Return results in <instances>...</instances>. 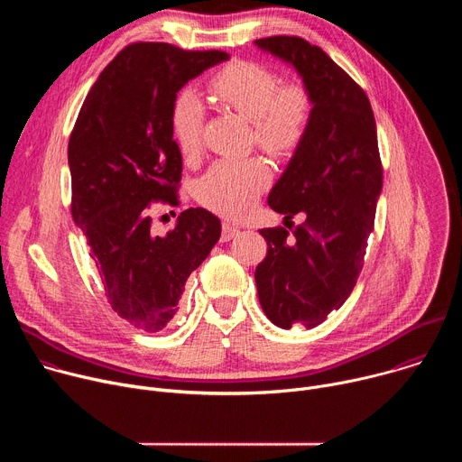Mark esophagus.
<instances>
[{
  "mask_svg": "<svg viewBox=\"0 0 462 462\" xmlns=\"http://www.w3.org/2000/svg\"><path fill=\"white\" fill-rule=\"evenodd\" d=\"M239 234V228L232 223H223V230H221V241H230Z\"/></svg>",
  "mask_w": 462,
  "mask_h": 462,
  "instance_id": "34e87169",
  "label": "esophagus"
}]
</instances>
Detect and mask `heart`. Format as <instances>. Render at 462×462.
Returning <instances> with one entry per match:
<instances>
[{
	"instance_id": "obj_1",
	"label": "heart",
	"mask_w": 462,
	"mask_h": 462,
	"mask_svg": "<svg viewBox=\"0 0 462 462\" xmlns=\"http://www.w3.org/2000/svg\"><path fill=\"white\" fill-rule=\"evenodd\" d=\"M212 97L252 122L255 143L273 155L292 153L305 139L312 100L300 84L282 86L280 77L255 61H234L208 84ZM205 106L193 91H182L171 106V131L184 157L199 153L203 144ZM271 180L259 159L217 161L197 182V199L228 216H245Z\"/></svg>"
}]
</instances>
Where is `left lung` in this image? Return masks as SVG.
Masks as SVG:
<instances>
[{
    "label": "left lung",
    "mask_w": 462,
    "mask_h": 462,
    "mask_svg": "<svg viewBox=\"0 0 462 462\" xmlns=\"http://www.w3.org/2000/svg\"><path fill=\"white\" fill-rule=\"evenodd\" d=\"M254 45L298 73L312 100L303 143L269 193V207L291 221L289 237L263 228L269 250L255 269L259 303L282 327L312 328L340 309L362 271L382 191L376 122L365 93L319 47L296 36H271Z\"/></svg>",
    "instance_id": "left-lung-1"
}]
</instances>
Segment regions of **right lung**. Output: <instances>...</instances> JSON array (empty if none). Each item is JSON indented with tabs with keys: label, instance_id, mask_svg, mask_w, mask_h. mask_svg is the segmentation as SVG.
<instances>
[{
	"label": "right lung",
	"instance_id": "obj_1",
	"mask_svg": "<svg viewBox=\"0 0 462 462\" xmlns=\"http://www.w3.org/2000/svg\"><path fill=\"white\" fill-rule=\"evenodd\" d=\"M228 58L170 43L125 47L88 93L69 139L75 225L113 310L150 333L175 316L186 280L221 236V221L205 208L180 212L173 230L153 236L148 208L157 199L179 205L177 93Z\"/></svg>",
	"mask_w": 462,
	"mask_h": 462
}]
</instances>
